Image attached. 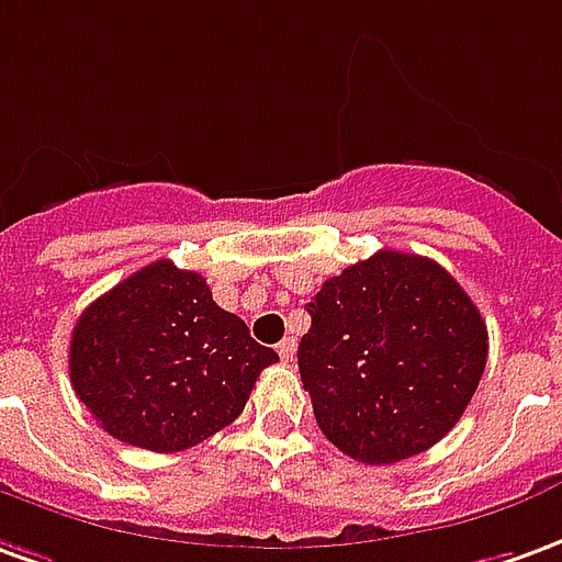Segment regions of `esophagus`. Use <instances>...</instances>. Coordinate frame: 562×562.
Masks as SVG:
<instances>
[{
  "instance_id": "esophagus-1",
  "label": "esophagus",
  "mask_w": 562,
  "mask_h": 562,
  "mask_svg": "<svg viewBox=\"0 0 562 562\" xmlns=\"http://www.w3.org/2000/svg\"><path fill=\"white\" fill-rule=\"evenodd\" d=\"M278 355H281V361H293V358H296V339H293V336H284V339L278 342Z\"/></svg>"
}]
</instances>
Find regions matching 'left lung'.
Returning a JSON list of instances; mask_svg holds the SVG:
<instances>
[{"instance_id":"1","label":"left lung","mask_w":562,"mask_h":562,"mask_svg":"<svg viewBox=\"0 0 562 562\" xmlns=\"http://www.w3.org/2000/svg\"><path fill=\"white\" fill-rule=\"evenodd\" d=\"M300 376L321 431L367 465L435 447L486 367V324L435 259L379 250L327 278L308 303Z\"/></svg>"}]
</instances>
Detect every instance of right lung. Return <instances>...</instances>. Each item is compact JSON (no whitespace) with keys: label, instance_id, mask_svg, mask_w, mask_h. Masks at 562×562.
I'll return each instance as SVG.
<instances>
[{"label":"right lung","instance_id":"right-lung-1","mask_svg":"<svg viewBox=\"0 0 562 562\" xmlns=\"http://www.w3.org/2000/svg\"><path fill=\"white\" fill-rule=\"evenodd\" d=\"M278 361L199 272L143 266L88 305L69 339V382L122 443L180 452L241 416L257 376Z\"/></svg>","mask_w":562,"mask_h":562}]
</instances>
